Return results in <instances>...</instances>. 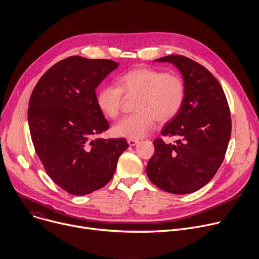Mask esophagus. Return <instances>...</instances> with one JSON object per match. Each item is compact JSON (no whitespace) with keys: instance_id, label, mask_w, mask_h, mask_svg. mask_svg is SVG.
I'll use <instances>...</instances> for the list:
<instances>
[{"instance_id":"esophagus-1","label":"esophagus","mask_w":259,"mask_h":259,"mask_svg":"<svg viewBox=\"0 0 259 259\" xmlns=\"http://www.w3.org/2000/svg\"><path fill=\"white\" fill-rule=\"evenodd\" d=\"M128 144H129V146L134 147V146H136L137 144H139V141H137V140H132V139H130V140H128Z\"/></svg>"}]
</instances>
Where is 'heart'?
Returning a JSON list of instances; mask_svg holds the SVG:
<instances>
[{
  "mask_svg": "<svg viewBox=\"0 0 259 259\" xmlns=\"http://www.w3.org/2000/svg\"><path fill=\"white\" fill-rule=\"evenodd\" d=\"M126 97H135L136 112L118 122L113 131L126 139H142L156 125L173 119L182 109L186 90L183 79L156 68L137 67L117 78V85L106 84L97 94L102 113L114 119L122 112Z\"/></svg>",
  "mask_w": 259,
  "mask_h": 259,
  "instance_id": "heart-1",
  "label": "heart"
}]
</instances>
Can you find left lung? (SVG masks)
<instances>
[{
	"mask_svg": "<svg viewBox=\"0 0 259 259\" xmlns=\"http://www.w3.org/2000/svg\"><path fill=\"white\" fill-rule=\"evenodd\" d=\"M156 61L174 63L181 72L186 96L180 112L161 134L174 136V144L156 139L147 175L162 191L191 194L207 184L221 166L231 136L228 102L215 77L200 63L182 55Z\"/></svg>",
	"mask_w": 259,
	"mask_h": 259,
	"instance_id": "8db88e82",
	"label": "left lung"
}]
</instances>
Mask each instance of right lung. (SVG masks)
Listing matches in <instances>:
<instances>
[{
	"mask_svg": "<svg viewBox=\"0 0 259 259\" xmlns=\"http://www.w3.org/2000/svg\"><path fill=\"white\" fill-rule=\"evenodd\" d=\"M117 65L109 59L67 57L49 68L30 97L34 149L49 177L71 195L105 186L129 147L125 139H95L109 128L96 89Z\"/></svg>",
	"mask_w": 259,
	"mask_h": 259,
	"instance_id": "right-lung-1",
	"label": "right lung"
}]
</instances>
